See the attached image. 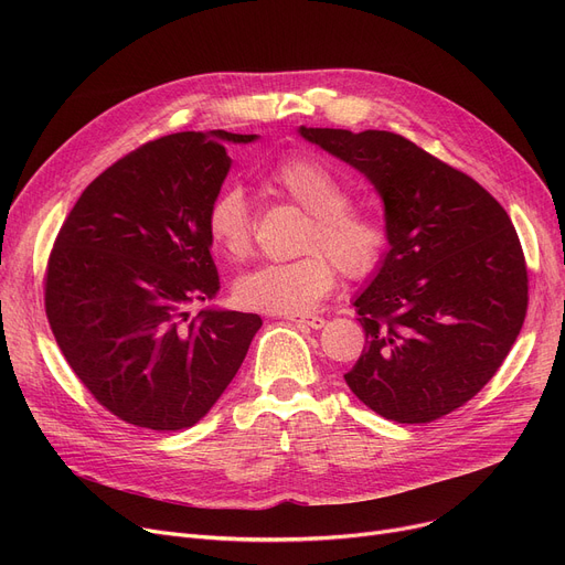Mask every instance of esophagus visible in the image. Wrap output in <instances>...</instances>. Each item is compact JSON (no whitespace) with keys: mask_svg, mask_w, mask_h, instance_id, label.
<instances>
[{"mask_svg":"<svg viewBox=\"0 0 565 565\" xmlns=\"http://www.w3.org/2000/svg\"><path fill=\"white\" fill-rule=\"evenodd\" d=\"M286 320H290L295 324H302V328H311V330H320L324 324L322 316H288Z\"/></svg>","mask_w":565,"mask_h":565,"instance_id":"34e87169","label":"esophagus"}]
</instances>
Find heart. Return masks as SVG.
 <instances>
[{"label":"heart","instance_id":"1","mask_svg":"<svg viewBox=\"0 0 565 565\" xmlns=\"http://www.w3.org/2000/svg\"><path fill=\"white\" fill-rule=\"evenodd\" d=\"M273 188L309 213L302 233L305 256L284 263H265L237 277L233 295L241 307L263 313L300 316L337 284L341 273L362 279L377 270L390 249L384 220L350 203V190L328 162L311 156L288 158L270 173ZM205 233L228 260L252 254L254 222L243 188L220 190L205 211Z\"/></svg>","mask_w":565,"mask_h":565}]
</instances>
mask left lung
<instances>
[{
  "instance_id": "1",
  "label": "left lung",
  "mask_w": 565,
  "mask_h": 565,
  "mask_svg": "<svg viewBox=\"0 0 565 565\" xmlns=\"http://www.w3.org/2000/svg\"><path fill=\"white\" fill-rule=\"evenodd\" d=\"M300 135L364 173L390 252L354 298L366 345L343 377L380 417L428 424L477 396L511 352L529 302L509 213L473 178L387 130Z\"/></svg>"
}]
</instances>
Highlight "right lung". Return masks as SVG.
<instances>
[{
	"label": "right lung",
	"mask_w": 565,
	"mask_h": 565,
	"mask_svg": "<svg viewBox=\"0 0 565 565\" xmlns=\"http://www.w3.org/2000/svg\"><path fill=\"white\" fill-rule=\"evenodd\" d=\"M175 132L148 141L88 185L45 273L56 345L94 398L151 430L201 422L241 369L256 313L192 307L220 290L205 211L231 169L226 141Z\"/></svg>",
	"instance_id": "obj_1"
}]
</instances>
